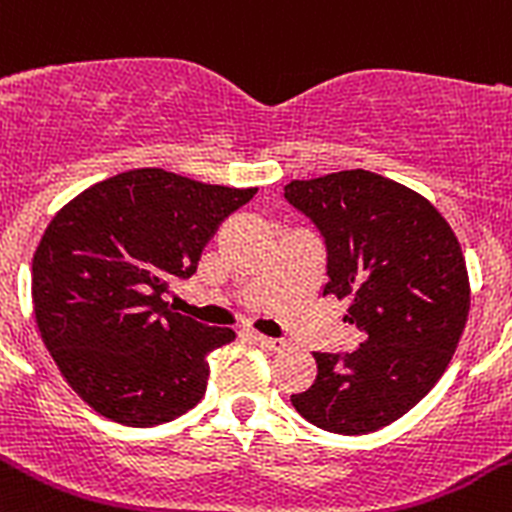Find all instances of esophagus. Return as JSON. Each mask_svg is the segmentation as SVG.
Masks as SVG:
<instances>
[{
  "label": "esophagus",
  "instance_id": "esophagus-1",
  "mask_svg": "<svg viewBox=\"0 0 512 512\" xmlns=\"http://www.w3.org/2000/svg\"><path fill=\"white\" fill-rule=\"evenodd\" d=\"M247 336H250L257 346L267 348V351H280V348H285L283 338H270V336H262V333H247Z\"/></svg>",
  "mask_w": 512,
  "mask_h": 512
}]
</instances>
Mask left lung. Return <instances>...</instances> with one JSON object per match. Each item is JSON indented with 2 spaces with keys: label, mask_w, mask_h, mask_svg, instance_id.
Returning a JSON list of instances; mask_svg holds the SVG:
<instances>
[{
  "label": "left lung",
  "mask_w": 512,
  "mask_h": 512,
  "mask_svg": "<svg viewBox=\"0 0 512 512\" xmlns=\"http://www.w3.org/2000/svg\"><path fill=\"white\" fill-rule=\"evenodd\" d=\"M285 199L323 237V295L346 298L364 333L351 353L315 351L318 376L290 401L326 432H376L450 366L470 313L460 242L422 194L364 169L290 181Z\"/></svg>",
  "instance_id": "8db88e82"
}]
</instances>
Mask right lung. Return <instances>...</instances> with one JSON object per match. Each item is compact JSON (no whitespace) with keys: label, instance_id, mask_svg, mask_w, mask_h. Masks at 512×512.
I'll list each match as a JSON object with an SVG mask.
<instances>
[{"label":"right lung","instance_id":"right-lung-1","mask_svg":"<svg viewBox=\"0 0 512 512\" xmlns=\"http://www.w3.org/2000/svg\"><path fill=\"white\" fill-rule=\"evenodd\" d=\"M255 194L133 169L52 217L32 257L35 321L88 407L126 427H154L202 401L207 356L234 331L174 313L164 293L197 272L209 237Z\"/></svg>","mask_w":512,"mask_h":512}]
</instances>
